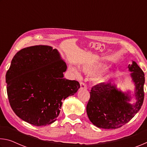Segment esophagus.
I'll use <instances>...</instances> for the list:
<instances>
[{"label":"esophagus","mask_w":147,"mask_h":147,"mask_svg":"<svg viewBox=\"0 0 147 147\" xmlns=\"http://www.w3.org/2000/svg\"><path fill=\"white\" fill-rule=\"evenodd\" d=\"M80 88L81 89H86L87 88V86L85 84V83L82 82H81L80 83Z\"/></svg>","instance_id":"esophagus-1"}]
</instances>
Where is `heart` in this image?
<instances>
[{"instance_id": "b5f03b06", "label": "heart", "mask_w": 147, "mask_h": 147, "mask_svg": "<svg viewBox=\"0 0 147 147\" xmlns=\"http://www.w3.org/2000/svg\"><path fill=\"white\" fill-rule=\"evenodd\" d=\"M106 67V65L104 64H97L93 65H84L82 68V70L84 73L88 74V75H94V74H96V73H98L100 71H101L102 69L105 68ZM71 71L74 75H78V72L75 68H71ZM106 78H107V76L103 77L102 76H99L96 77V80L98 82H100L102 81L103 80L105 79Z\"/></svg>"}]
</instances>
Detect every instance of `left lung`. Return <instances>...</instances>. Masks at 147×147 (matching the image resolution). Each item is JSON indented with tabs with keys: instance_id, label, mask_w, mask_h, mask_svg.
I'll list each match as a JSON object with an SVG mask.
<instances>
[{
	"instance_id": "8db88e82",
	"label": "left lung",
	"mask_w": 147,
	"mask_h": 147,
	"mask_svg": "<svg viewBox=\"0 0 147 147\" xmlns=\"http://www.w3.org/2000/svg\"><path fill=\"white\" fill-rule=\"evenodd\" d=\"M129 71L136 86V103L131 105L130 96L117 89L111 82L92 87L86 111L94 125L105 129H116L128 123L141 109L144 100L145 74L135 61L129 64Z\"/></svg>"
}]
</instances>
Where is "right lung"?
I'll use <instances>...</instances> for the list:
<instances>
[{
  "mask_svg": "<svg viewBox=\"0 0 147 147\" xmlns=\"http://www.w3.org/2000/svg\"><path fill=\"white\" fill-rule=\"evenodd\" d=\"M67 65L56 49L48 45L26 47L17 53L6 74L11 108L34 126L56 121L62 100L80 88L78 81L63 78Z\"/></svg>",
  "mask_w": 147,
  "mask_h": 147,
  "instance_id": "1",
  "label": "right lung"
}]
</instances>
